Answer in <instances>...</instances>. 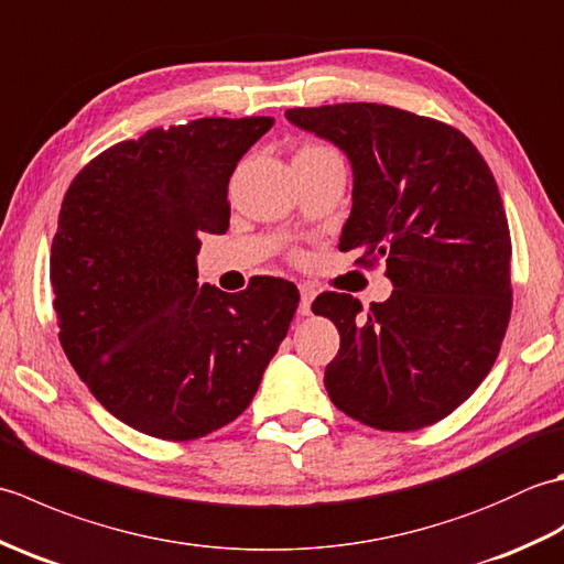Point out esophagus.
<instances>
[{
    "label": "esophagus",
    "mask_w": 564,
    "mask_h": 564,
    "mask_svg": "<svg viewBox=\"0 0 564 564\" xmlns=\"http://www.w3.org/2000/svg\"><path fill=\"white\" fill-rule=\"evenodd\" d=\"M297 289H301V305H297V313L310 315V305L315 301V289L310 283H301Z\"/></svg>",
    "instance_id": "esophagus-1"
}]
</instances>
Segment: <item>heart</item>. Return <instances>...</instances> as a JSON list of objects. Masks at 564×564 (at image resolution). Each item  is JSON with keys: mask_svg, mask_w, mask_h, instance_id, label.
Masks as SVG:
<instances>
[{"mask_svg": "<svg viewBox=\"0 0 564 564\" xmlns=\"http://www.w3.org/2000/svg\"><path fill=\"white\" fill-rule=\"evenodd\" d=\"M315 150H327V148H319V145H310V148H303L301 152H315Z\"/></svg>", "mask_w": 564, "mask_h": 564, "instance_id": "heart-1", "label": "heart"}]
</instances>
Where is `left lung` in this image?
Wrapping results in <instances>:
<instances>
[{"instance_id":"1","label":"left lung","mask_w":564,"mask_h":564,"mask_svg":"<svg viewBox=\"0 0 564 564\" xmlns=\"http://www.w3.org/2000/svg\"><path fill=\"white\" fill-rule=\"evenodd\" d=\"M297 128L346 152L354 206L339 249L386 261L394 291L364 313L315 297L339 329L325 370L332 402L380 431L441 422L492 370L511 317V235L492 172L458 128L386 104L289 109Z\"/></svg>"}]
</instances>
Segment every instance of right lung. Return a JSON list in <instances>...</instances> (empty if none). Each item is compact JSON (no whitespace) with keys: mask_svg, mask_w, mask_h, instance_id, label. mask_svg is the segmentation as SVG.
Instances as JSON below:
<instances>
[{"mask_svg":"<svg viewBox=\"0 0 564 564\" xmlns=\"http://www.w3.org/2000/svg\"><path fill=\"white\" fill-rule=\"evenodd\" d=\"M269 116L152 128L69 184L51 249L59 344L123 424L194 441L235 422L295 315L291 281L198 285L200 232L230 227L227 184Z\"/></svg>","mask_w":564,"mask_h":564,"instance_id":"1","label":"right lung"}]
</instances>
